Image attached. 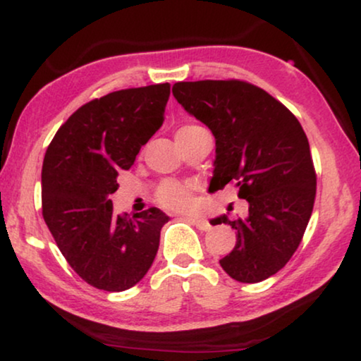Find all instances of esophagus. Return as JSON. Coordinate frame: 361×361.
<instances>
[{
	"instance_id": "34e87169",
	"label": "esophagus",
	"mask_w": 361,
	"mask_h": 361,
	"mask_svg": "<svg viewBox=\"0 0 361 361\" xmlns=\"http://www.w3.org/2000/svg\"><path fill=\"white\" fill-rule=\"evenodd\" d=\"M187 220H189L192 225H195L197 228L202 230V231L210 230V224L205 219H197V216H189V219H187Z\"/></svg>"
}]
</instances>
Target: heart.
Wrapping results in <instances>:
<instances>
[{
	"mask_svg": "<svg viewBox=\"0 0 361 361\" xmlns=\"http://www.w3.org/2000/svg\"><path fill=\"white\" fill-rule=\"evenodd\" d=\"M204 131V128L197 125H182L177 128L176 131V141L180 142L187 140V137L197 135V133ZM157 202L162 207L169 210H187L192 207V195L190 187L180 182H164L157 190Z\"/></svg>",
	"mask_w": 361,
	"mask_h": 361,
	"instance_id": "1",
	"label": "heart"
}]
</instances>
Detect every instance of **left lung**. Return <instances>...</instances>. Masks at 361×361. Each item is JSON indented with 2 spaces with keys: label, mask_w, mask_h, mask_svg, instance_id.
Returning a JSON list of instances; mask_svg holds the SVG:
<instances>
[{
  "label": "left lung",
  "mask_w": 361,
  "mask_h": 361,
  "mask_svg": "<svg viewBox=\"0 0 361 361\" xmlns=\"http://www.w3.org/2000/svg\"><path fill=\"white\" fill-rule=\"evenodd\" d=\"M172 93L215 136L209 190L233 182L248 202L245 216L214 220L236 231L235 248L220 266L240 283L268 279L298 250L312 215L317 177L302 126L283 103L248 82H177Z\"/></svg>",
  "instance_id": "1"
}]
</instances>
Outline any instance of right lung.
Masks as SVG:
<instances>
[{"label":"right lung","instance_id":"1","mask_svg":"<svg viewBox=\"0 0 361 361\" xmlns=\"http://www.w3.org/2000/svg\"><path fill=\"white\" fill-rule=\"evenodd\" d=\"M169 83L111 92L78 108L42 164V216L63 258L93 288L121 293L145 278L159 248L164 212H113L118 172L159 130Z\"/></svg>","mask_w":361,"mask_h":361}]
</instances>
